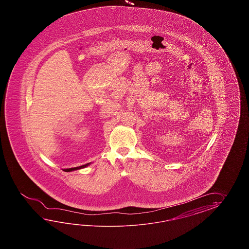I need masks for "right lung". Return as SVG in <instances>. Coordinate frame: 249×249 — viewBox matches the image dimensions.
Wrapping results in <instances>:
<instances>
[{
	"instance_id": "obj_1",
	"label": "right lung",
	"mask_w": 249,
	"mask_h": 249,
	"mask_svg": "<svg viewBox=\"0 0 249 249\" xmlns=\"http://www.w3.org/2000/svg\"><path fill=\"white\" fill-rule=\"evenodd\" d=\"M90 164V163H88V164H84V165H81V166H77V167H73V168H68V169H63V171L65 172H72V171H74V170H78L82 169V168H85L86 166H88Z\"/></svg>"
}]
</instances>
